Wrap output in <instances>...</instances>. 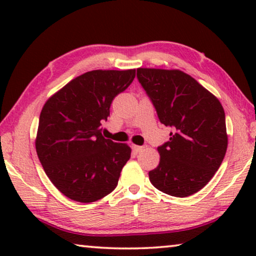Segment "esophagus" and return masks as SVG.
Masks as SVG:
<instances>
[{"label": "esophagus", "mask_w": 256, "mask_h": 256, "mask_svg": "<svg viewBox=\"0 0 256 256\" xmlns=\"http://www.w3.org/2000/svg\"><path fill=\"white\" fill-rule=\"evenodd\" d=\"M143 148H144V146H135V144H132V149H134L136 152H141V150H143Z\"/></svg>", "instance_id": "obj_1"}]
</instances>
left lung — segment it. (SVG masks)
Wrapping results in <instances>:
<instances>
[{"instance_id": "left-lung-1", "label": "left lung", "mask_w": 256, "mask_h": 256, "mask_svg": "<svg viewBox=\"0 0 256 256\" xmlns=\"http://www.w3.org/2000/svg\"><path fill=\"white\" fill-rule=\"evenodd\" d=\"M138 79L160 124L172 128L157 148L160 164L149 171L152 184L174 197H188L205 186L227 150L225 112L220 101L180 70L138 68Z\"/></svg>"}]
</instances>
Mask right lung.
I'll return each mask as SVG.
<instances>
[{"mask_svg":"<svg viewBox=\"0 0 256 256\" xmlns=\"http://www.w3.org/2000/svg\"><path fill=\"white\" fill-rule=\"evenodd\" d=\"M135 70H96L71 80L40 112L36 152L46 176L66 197L93 202L116 188L132 149L102 136L114 98Z\"/></svg>","mask_w":256,"mask_h":256,"instance_id":"1","label":"right lung"}]
</instances>
